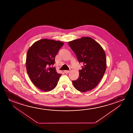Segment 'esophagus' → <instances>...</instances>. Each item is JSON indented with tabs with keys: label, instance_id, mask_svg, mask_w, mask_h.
Segmentation results:
<instances>
[{
	"label": "esophagus",
	"instance_id": "34e87169",
	"mask_svg": "<svg viewBox=\"0 0 133 133\" xmlns=\"http://www.w3.org/2000/svg\"><path fill=\"white\" fill-rule=\"evenodd\" d=\"M69 71H70L69 70H64V72L66 73V74H67V73H69Z\"/></svg>",
	"mask_w": 133,
	"mask_h": 133
}]
</instances>
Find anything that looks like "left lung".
I'll return each mask as SVG.
<instances>
[{
    "label": "left lung",
    "mask_w": 133,
    "mask_h": 133,
    "mask_svg": "<svg viewBox=\"0 0 133 133\" xmlns=\"http://www.w3.org/2000/svg\"><path fill=\"white\" fill-rule=\"evenodd\" d=\"M79 63L83 64L79 70V77L73 80V85L78 91H90L99 83L106 69L105 52L100 44L90 37H82L69 42Z\"/></svg>",
    "instance_id": "8db88e82"
}]
</instances>
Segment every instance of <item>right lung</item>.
I'll use <instances>...</instances> for the list:
<instances>
[{"label":"right lung","mask_w":133,"mask_h":133,"mask_svg":"<svg viewBox=\"0 0 133 133\" xmlns=\"http://www.w3.org/2000/svg\"><path fill=\"white\" fill-rule=\"evenodd\" d=\"M64 43L59 41L42 39L35 42L28 50L26 66L33 84L42 91L56 87L61 74L53 66L55 57Z\"/></svg>","instance_id":"add662e5"}]
</instances>
